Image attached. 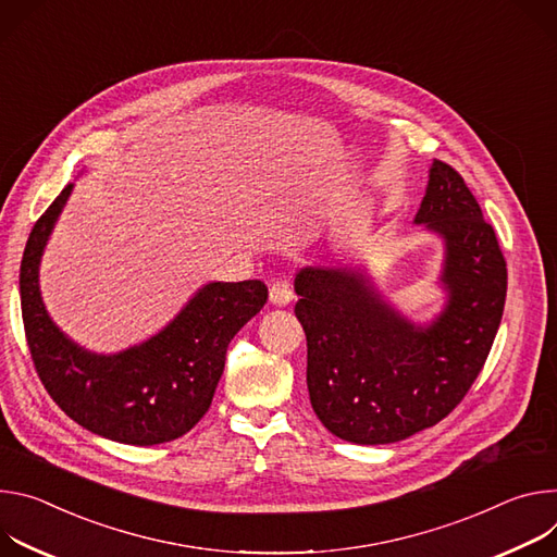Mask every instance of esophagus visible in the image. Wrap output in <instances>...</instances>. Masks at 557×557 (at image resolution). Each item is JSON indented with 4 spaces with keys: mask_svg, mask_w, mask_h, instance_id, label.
Here are the masks:
<instances>
[{
    "mask_svg": "<svg viewBox=\"0 0 557 557\" xmlns=\"http://www.w3.org/2000/svg\"><path fill=\"white\" fill-rule=\"evenodd\" d=\"M292 298H294V289H292L289 278H287V276H276V278H272V283H270V300H272L274 305L283 307V305H287Z\"/></svg>",
    "mask_w": 557,
    "mask_h": 557,
    "instance_id": "34e87169",
    "label": "esophagus"
}]
</instances>
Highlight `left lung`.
I'll list each match as a JSON object with an SVG mask.
<instances>
[{
	"label": "left lung",
	"instance_id": "8db88e82",
	"mask_svg": "<svg viewBox=\"0 0 557 557\" xmlns=\"http://www.w3.org/2000/svg\"><path fill=\"white\" fill-rule=\"evenodd\" d=\"M447 240L449 305L424 330L347 270H300L294 312L307 336V389L334 436L398 443L447 418L482 372L507 298L496 232L456 168L436 159L416 214Z\"/></svg>",
	"mask_w": 557,
	"mask_h": 557
}]
</instances>
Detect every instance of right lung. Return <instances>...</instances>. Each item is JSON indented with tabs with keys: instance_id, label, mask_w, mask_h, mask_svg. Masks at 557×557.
I'll return each mask as SVG.
<instances>
[{
	"instance_id": "obj_1",
	"label": "right lung",
	"mask_w": 557,
	"mask_h": 557,
	"mask_svg": "<svg viewBox=\"0 0 557 557\" xmlns=\"http://www.w3.org/2000/svg\"><path fill=\"white\" fill-rule=\"evenodd\" d=\"M69 183L37 219L20 268L26 343L35 372L77 424L123 445L181 438L210 409L234 334L268 302L263 281L210 283L154 338L116 356L73 345L48 319L37 285L48 234L64 208Z\"/></svg>"
}]
</instances>
